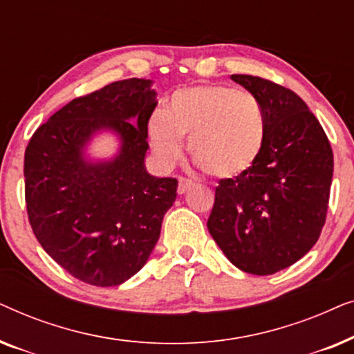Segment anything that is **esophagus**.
<instances>
[{"instance_id":"obj_1","label":"esophagus","mask_w":354,"mask_h":354,"mask_svg":"<svg viewBox=\"0 0 354 354\" xmlns=\"http://www.w3.org/2000/svg\"><path fill=\"white\" fill-rule=\"evenodd\" d=\"M193 185H195V182L190 180V178H178V188H177L178 195H183V193L190 190Z\"/></svg>"}]
</instances>
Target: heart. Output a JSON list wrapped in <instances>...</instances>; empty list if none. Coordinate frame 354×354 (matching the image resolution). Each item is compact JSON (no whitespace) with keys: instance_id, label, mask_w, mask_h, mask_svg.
<instances>
[{"instance_id":"b5f03b06","label":"heart","mask_w":354,"mask_h":354,"mask_svg":"<svg viewBox=\"0 0 354 354\" xmlns=\"http://www.w3.org/2000/svg\"><path fill=\"white\" fill-rule=\"evenodd\" d=\"M149 148L164 167L182 156L180 138L206 176L235 178L254 166L266 145L268 122L263 104L250 91L227 85L180 88L164 113L148 120Z\"/></svg>"}]
</instances>
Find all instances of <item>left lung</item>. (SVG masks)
Returning a JSON list of instances; mask_svg holds the SVG:
<instances>
[{"label": "left lung", "instance_id": "left-lung-1", "mask_svg": "<svg viewBox=\"0 0 354 354\" xmlns=\"http://www.w3.org/2000/svg\"><path fill=\"white\" fill-rule=\"evenodd\" d=\"M232 80L258 96L268 135L248 172L219 180L207 229L232 264L270 275L316 245L326 224L333 153L295 91L253 75L234 74Z\"/></svg>", "mask_w": 354, "mask_h": 354}]
</instances>
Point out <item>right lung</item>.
Returning a JSON list of instances; mask_svg holds the SVG:
<instances>
[{
    "label": "right lung",
    "instance_id": "right-lung-1",
    "mask_svg": "<svg viewBox=\"0 0 354 354\" xmlns=\"http://www.w3.org/2000/svg\"><path fill=\"white\" fill-rule=\"evenodd\" d=\"M127 79L72 100L32 135L24 158L27 214L43 250L71 275L95 287L124 283L147 264L177 180L145 167L147 127L156 91ZM100 129L121 140L108 162L83 149Z\"/></svg>",
    "mask_w": 354,
    "mask_h": 354
}]
</instances>
